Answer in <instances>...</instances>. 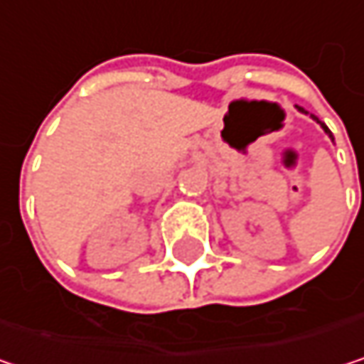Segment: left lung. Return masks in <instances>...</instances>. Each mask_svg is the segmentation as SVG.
I'll use <instances>...</instances> for the list:
<instances>
[{
  "label": "left lung",
  "mask_w": 364,
  "mask_h": 364,
  "mask_svg": "<svg viewBox=\"0 0 364 364\" xmlns=\"http://www.w3.org/2000/svg\"><path fill=\"white\" fill-rule=\"evenodd\" d=\"M297 109H299V111H304V107H297ZM312 117H314V119H316V122H318V124H321V126H323V128H325V132H327L328 136H331V139H333V134H331V130H328L327 126H325V124H323V122H321V119H318V117H316V115H312Z\"/></svg>",
  "instance_id": "8db88e82"
}]
</instances>
